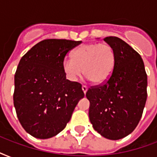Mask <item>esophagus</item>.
Wrapping results in <instances>:
<instances>
[{
  "label": "esophagus",
  "mask_w": 157,
  "mask_h": 157,
  "mask_svg": "<svg viewBox=\"0 0 157 157\" xmlns=\"http://www.w3.org/2000/svg\"><path fill=\"white\" fill-rule=\"evenodd\" d=\"M82 90H83L84 94H86V92H87V90H88V88H87L86 86H82Z\"/></svg>",
  "instance_id": "esophagus-1"
}]
</instances>
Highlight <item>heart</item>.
Listing matches in <instances>:
<instances>
[{"label":"heart","instance_id":"heart-1","mask_svg":"<svg viewBox=\"0 0 157 157\" xmlns=\"http://www.w3.org/2000/svg\"><path fill=\"white\" fill-rule=\"evenodd\" d=\"M116 53L106 43H90L79 46L65 59L62 67L71 81H76L82 73L95 85L106 83L112 76L116 64Z\"/></svg>","mask_w":157,"mask_h":157}]
</instances>
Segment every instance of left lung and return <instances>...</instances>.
<instances>
[{
	"label": "left lung",
	"mask_w": 157,
	"mask_h": 157,
	"mask_svg": "<svg viewBox=\"0 0 157 157\" xmlns=\"http://www.w3.org/2000/svg\"><path fill=\"white\" fill-rule=\"evenodd\" d=\"M103 40L113 48L117 60L111 78L86 93L90 103L89 117L98 134L118 140L131 134L141 119L147 76L141 56L130 45L117 36Z\"/></svg>",
	"instance_id": "1"
}]
</instances>
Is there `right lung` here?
<instances>
[{"label":"right lung","instance_id":"1","mask_svg":"<svg viewBox=\"0 0 157 157\" xmlns=\"http://www.w3.org/2000/svg\"><path fill=\"white\" fill-rule=\"evenodd\" d=\"M81 41L48 39L37 43L19 61L14 75L13 105L26 132L46 139L60 133L71 119L84 92L66 79L62 63Z\"/></svg>","mask_w":157,"mask_h":157}]
</instances>
